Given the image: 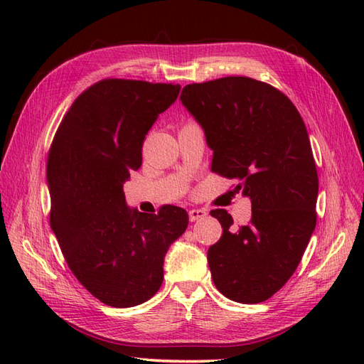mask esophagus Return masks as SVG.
I'll return each mask as SVG.
<instances>
[{"label": "esophagus", "mask_w": 364, "mask_h": 364, "mask_svg": "<svg viewBox=\"0 0 364 364\" xmlns=\"http://www.w3.org/2000/svg\"><path fill=\"white\" fill-rule=\"evenodd\" d=\"M208 215V213L205 210H191L189 211V220L191 222H196L200 219H205Z\"/></svg>", "instance_id": "obj_1"}]
</instances>
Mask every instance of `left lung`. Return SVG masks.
<instances>
[{"label": "left lung", "mask_w": 364, "mask_h": 364, "mask_svg": "<svg viewBox=\"0 0 364 364\" xmlns=\"http://www.w3.org/2000/svg\"><path fill=\"white\" fill-rule=\"evenodd\" d=\"M181 103L205 131L211 170L236 180L252 202L249 225L225 210L211 215L222 236L208 250L213 282L239 304H259L296 272L316 227L319 180L310 137L283 92L247 76L188 84Z\"/></svg>", "instance_id": "left-lung-1"}]
</instances>
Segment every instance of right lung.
Returning <instances> with one entry per match:
<instances>
[{
  "label": "right lung",
  "mask_w": 364,
  "mask_h": 364,
  "mask_svg": "<svg viewBox=\"0 0 364 364\" xmlns=\"http://www.w3.org/2000/svg\"><path fill=\"white\" fill-rule=\"evenodd\" d=\"M180 84L107 78L75 100L54 134L46 162L50 225L73 275L115 308L158 292L168 247L188 228L183 208L158 214L127 206L123 183L142 164V144Z\"/></svg>",
  "instance_id": "add662e5"
}]
</instances>
